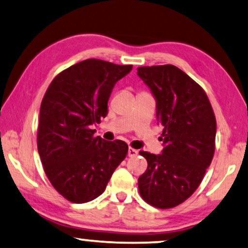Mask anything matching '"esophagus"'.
<instances>
[{
	"mask_svg": "<svg viewBox=\"0 0 248 248\" xmlns=\"http://www.w3.org/2000/svg\"><path fill=\"white\" fill-rule=\"evenodd\" d=\"M137 154H138V151H137V150H135V148H133V147L128 148V155H129L130 157L136 156Z\"/></svg>",
	"mask_w": 248,
	"mask_h": 248,
	"instance_id": "esophagus-1",
	"label": "esophagus"
}]
</instances>
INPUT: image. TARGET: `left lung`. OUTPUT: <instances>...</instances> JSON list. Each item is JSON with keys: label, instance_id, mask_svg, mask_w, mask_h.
Here are the masks:
<instances>
[{"label": "left lung", "instance_id": "obj_1", "mask_svg": "<svg viewBox=\"0 0 248 248\" xmlns=\"http://www.w3.org/2000/svg\"><path fill=\"white\" fill-rule=\"evenodd\" d=\"M137 75L156 98L164 144L160 155L140 152L147 169L138 189L150 205L171 209L193 195L212 162L216 115L203 88L176 65L140 67Z\"/></svg>", "mask_w": 248, "mask_h": 248}]
</instances>
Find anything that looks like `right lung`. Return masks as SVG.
<instances>
[{"instance_id":"obj_1","label":"right lung","mask_w":248,"mask_h":248,"mask_svg":"<svg viewBox=\"0 0 248 248\" xmlns=\"http://www.w3.org/2000/svg\"><path fill=\"white\" fill-rule=\"evenodd\" d=\"M131 69V64L88 59L55 76L43 97L38 153L49 183L69 202L100 196L126 157L124 141H105L92 128L108 114L115 82Z\"/></svg>"}]
</instances>
